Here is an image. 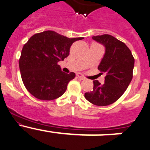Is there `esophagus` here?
I'll return each mask as SVG.
<instances>
[{"label": "esophagus", "mask_w": 150, "mask_h": 150, "mask_svg": "<svg viewBox=\"0 0 150 150\" xmlns=\"http://www.w3.org/2000/svg\"><path fill=\"white\" fill-rule=\"evenodd\" d=\"M76 75H77V77L79 78V79H81V80H84V79H85V78H84V77L83 76V75H81V73H77Z\"/></svg>", "instance_id": "1"}]
</instances>
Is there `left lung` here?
<instances>
[{
    "label": "left lung",
    "instance_id": "8db88e82",
    "mask_svg": "<svg viewBox=\"0 0 150 150\" xmlns=\"http://www.w3.org/2000/svg\"><path fill=\"white\" fill-rule=\"evenodd\" d=\"M93 39L106 47L98 66L101 74H105V81L101 84L93 81V91L84 93V97L96 106H108L120 98L131 83L134 58L125 43L110 35L93 36Z\"/></svg>",
    "mask_w": 150,
    "mask_h": 150
}]
</instances>
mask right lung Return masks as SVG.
I'll return each instance as SVG.
<instances>
[{
	"instance_id": "obj_1",
	"label": "right lung",
	"mask_w": 150,
	"mask_h": 150,
	"mask_svg": "<svg viewBox=\"0 0 150 150\" xmlns=\"http://www.w3.org/2000/svg\"><path fill=\"white\" fill-rule=\"evenodd\" d=\"M82 39L69 38L53 31H44L30 38L19 59L21 77L27 91L41 100L61 97L75 74L64 73L58 62L69 55L71 44Z\"/></svg>"
}]
</instances>
